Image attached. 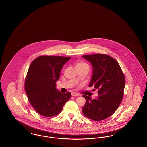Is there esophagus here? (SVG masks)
<instances>
[{
  "instance_id": "obj_1",
  "label": "esophagus",
  "mask_w": 147,
  "mask_h": 147,
  "mask_svg": "<svg viewBox=\"0 0 147 147\" xmlns=\"http://www.w3.org/2000/svg\"><path fill=\"white\" fill-rule=\"evenodd\" d=\"M71 95L73 96H79V94H78L77 92H72Z\"/></svg>"
}]
</instances>
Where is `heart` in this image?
I'll return each mask as SVG.
<instances>
[{"label": "heart", "instance_id": "b5f03b06", "mask_svg": "<svg viewBox=\"0 0 147 147\" xmlns=\"http://www.w3.org/2000/svg\"><path fill=\"white\" fill-rule=\"evenodd\" d=\"M76 67H88V65L86 63L83 62H78L76 65Z\"/></svg>", "mask_w": 147, "mask_h": 147}]
</instances>
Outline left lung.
I'll use <instances>...</instances> for the list:
<instances>
[{
    "label": "left lung",
    "mask_w": 147,
    "mask_h": 147,
    "mask_svg": "<svg viewBox=\"0 0 147 147\" xmlns=\"http://www.w3.org/2000/svg\"><path fill=\"white\" fill-rule=\"evenodd\" d=\"M92 66V76L89 86L98 89L94 99L83 95L86 103L83 113L89 119L101 121L111 116L119 107L123 96L125 78L118 62L104 54L82 56Z\"/></svg>",
    "instance_id": "left-lung-1"
}]
</instances>
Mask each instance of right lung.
I'll list each match as a JSON object with an SVG mask.
<instances>
[{
    "mask_svg": "<svg viewBox=\"0 0 147 147\" xmlns=\"http://www.w3.org/2000/svg\"><path fill=\"white\" fill-rule=\"evenodd\" d=\"M70 57L40 56L31 63L25 82V90L35 110L45 117L59 113L70 99L71 94H62L56 89L64 64Z\"/></svg>",
    "mask_w": 147,
    "mask_h": 147,
    "instance_id": "right-lung-1",
    "label": "right lung"
}]
</instances>
